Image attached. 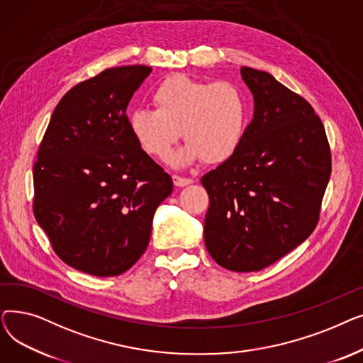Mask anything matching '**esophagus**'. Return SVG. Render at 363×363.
<instances>
[{
  "label": "esophagus",
  "mask_w": 363,
  "mask_h": 363,
  "mask_svg": "<svg viewBox=\"0 0 363 363\" xmlns=\"http://www.w3.org/2000/svg\"><path fill=\"white\" fill-rule=\"evenodd\" d=\"M172 179H174V184L177 186H185V185H189V184L194 182L191 178H184V177H179V175H174V177H172Z\"/></svg>",
  "instance_id": "34e87169"
}]
</instances>
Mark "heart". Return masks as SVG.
<instances>
[{
  "instance_id": "heart-1",
  "label": "heart",
  "mask_w": 363,
  "mask_h": 363,
  "mask_svg": "<svg viewBox=\"0 0 363 363\" xmlns=\"http://www.w3.org/2000/svg\"><path fill=\"white\" fill-rule=\"evenodd\" d=\"M151 100L156 110L135 108L129 114V128L138 145L152 157L166 159L184 135L188 143L175 156V163L200 159L223 163L244 140L249 103L234 82L172 74L151 92Z\"/></svg>"
}]
</instances>
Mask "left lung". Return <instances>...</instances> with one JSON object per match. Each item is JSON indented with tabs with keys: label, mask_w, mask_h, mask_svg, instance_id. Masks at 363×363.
Listing matches in <instances>:
<instances>
[{
	"label": "left lung",
	"mask_w": 363,
	"mask_h": 363,
	"mask_svg": "<svg viewBox=\"0 0 363 363\" xmlns=\"http://www.w3.org/2000/svg\"><path fill=\"white\" fill-rule=\"evenodd\" d=\"M255 116L235 155L201 178L206 249L222 268L256 272L316 228L331 150L313 107L268 72L241 67Z\"/></svg>",
	"instance_id": "obj_1"
}]
</instances>
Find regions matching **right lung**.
Wrapping results in <instances>:
<instances>
[{
  "mask_svg": "<svg viewBox=\"0 0 363 363\" xmlns=\"http://www.w3.org/2000/svg\"><path fill=\"white\" fill-rule=\"evenodd\" d=\"M148 66L103 70L52 111L33 164V215L66 264L95 277L144 255L174 182L133 138L126 107Z\"/></svg>",
  "mask_w": 363,
  "mask_h": 363,
  "instance_id": "obj_1",
  "label": "right lung"
}]
</instances>
